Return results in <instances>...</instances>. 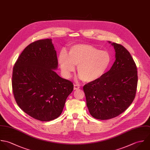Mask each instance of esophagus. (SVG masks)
Wrapping results in <instances>:
<instances>
[{"label":"esophagus","mask_w":150,"mask_h":150,"mask_svg":"<svg viewBox=\"0 0 150 150\" xmlns=\"http://www.w3.org/2000/svg\"><path fill=\"white\" fill-rule=\"evenodd\" d=\"M79 89V86L78 85H74V90H78Z\"/></svg>","instance_id":"esophagus-1"}]
</instances>
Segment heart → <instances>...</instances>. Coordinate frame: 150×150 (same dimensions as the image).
Here are the masks:
<instances>
[{
  "instance_id": "1",
  "label": "heart",
  "mask_w": 150,
  "mask_h": 150,
  "mask_svg": "<svg viewBox=\"0 0 150 150\" xmlns=\"http://www.w3.org/2000/svg\"><path fill=\"white\" fill-rule=\"evenodd\" d=\"M111 57L107 51L88 44L71 46L68 54L62 51L59 56L61 71L67 78L71 77L78 65V74L84 82H91L101 78L110 65Z\"/></svg>"
}]
</instances>
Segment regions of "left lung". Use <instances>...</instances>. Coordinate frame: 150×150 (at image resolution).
I'll list each match as a JSON object with an SVG mask.
<instances>
[{"mask_svg": "<svg viewBox=\"0 0 150 150\" xmlns=\"http://www.w3.org/2000/svg\"><path fill=\"white\" fill-rule=\"evenodd\" d=\"M112 45L116 60L111 69L83 86L90 115L97 120H109L120 115L136 96L138 76L135 62L122 45L116 43Z\"/></svg>", "mask_w": 150, "mask_h": 150, "instance_id": "obj_1", "label": "left lung"}]
</instances>
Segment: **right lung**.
<instances>
[{"label": "right lung", "mask_w": 150, "mask_h": 150, "mask_svg": "<svg viewBox=\"0 0 150 150\" xmlns=\"http://www.w3.org/2000/svg\"><path fill=\"white\" fill-rule=\"evenodd\" d=\"M58 60L52 39L35 41L22 52L14 64L12 89L19 107L34 119L50 121L58 118L72 82L59 76Z\"/></svg>", "instance_id": "obj_1"}]
</instances>
